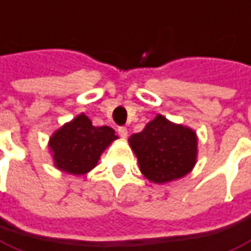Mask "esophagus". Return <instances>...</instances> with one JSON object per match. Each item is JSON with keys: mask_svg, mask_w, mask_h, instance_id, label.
Returning <instances> with one entry per match:
<instances>
[{"mask_svg": "<svg viewBox=\"0 0 251 251\" xmlns=\"http://www.w3.org/2000/svg\"><path fill=\"white\" fill-rule=\"evenodd\" d=\"M118 132H119V135H120V136L123 137V139H126V137H127V135H128V131H127V128H126V127H119Z\"/></svg>", "mask_w": 251, "mask_h": 251, "instance_id": "34e87169", "label": "esophagus"}]
</instances>
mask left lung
<instances>
[{"mask_svg": "<svg viewBox=\"0 0 251 251\" xmlns=\"http://www.w3.org/2000/svg\"><path fill=\"white\" fill-rule=\"evenodd\" d=\"M128 143L135 152L141 173L154 184L181 178L197 160V135L189 127L175 124L157 115Z\"/></svg>", "mask_w": 251, "mask_h": 251, "instance_id": "8db88e82", "label": "left lung"}]
</instances>
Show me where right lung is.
Returning a JSON list of instances; mask_svg holds the SVG:
<instances>
[{"label":"right lung","instance_id":"add662e5","mask_svg":"<svg viewBox=\"0 0 251 251\" xmlns=\"http://www.w3.org/2000/svg\"><path fill=\"white\" fill-rule=\"evenodd\" d=\"M118 136L108 126L95 127L84 114L52 133L49 148L54 165L70 175H86L97 167L103 151Z\"/></svg>","mask_w":251,"mask_h":251}]
</instances>
